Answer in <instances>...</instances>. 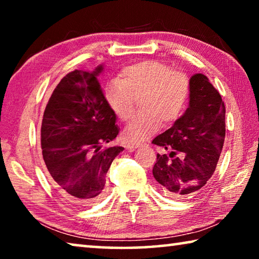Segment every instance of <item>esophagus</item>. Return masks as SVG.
<instances>
[{
  "label": "esophagus",
  "instance_id": "esophagus-1",
  "mask_svg": "<svg viewBox=\"0 0 259 259\" xmlns=\"http://www.w3.org/2000/svg\"><path fill=\"white\" fill-rule=\"evenodd\" d=\"M140 145L139 144H134V143H130V144H128V146H126V148H128V150L130 151V152H133V151H135L136 148H138Z\"/></svg>",
  "mask_w": 259,
  "mask_h": 259
}]
</instances>
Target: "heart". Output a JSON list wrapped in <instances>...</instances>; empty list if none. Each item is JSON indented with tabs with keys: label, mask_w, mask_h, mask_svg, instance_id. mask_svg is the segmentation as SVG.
I'll use <instances>...</instances> for the list:
<instances>
[{
	"label": "heart",
	"mask_w": 259,
	"mask_h": 259,
	"mask_svg": "<svg viewBox=\"0 0 259 259\" xmlns=\"http://www.w3.org/2000/svg\"><path fill=\"white\" fill-rule=\"evenodd\" d=\"M191 96V81L185 73L171 71L161 61L145 60L123 68L121 78L109 80L104 97L122 121L129 120L140 98L142 112L123 131L128 142H139L156 133L162 123L170 124L185 111Z\"/></svg>",
	"instance_id": "b5f03b06"
}]
</instances>
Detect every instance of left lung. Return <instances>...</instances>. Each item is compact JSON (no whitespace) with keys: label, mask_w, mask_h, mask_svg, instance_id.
Instances as JSON below:
<instances>
[{"label":"left lung","mask_w":259,"mask_h":259,"mask_svg":"<svg viewBox=\"0 0 259 259\" xmlns=\"http://www.w3.org/2000/svg\"><path fill=\"white\" fill-rule=\"evenodd\" d=\"M190 106L171 128L153 139L169 154H157L153 176L172 199L195 195L216 169L225 139V105L203 74L191 77Z\"/></svg>","instance_id":"left-lung-1"}]
</instances>
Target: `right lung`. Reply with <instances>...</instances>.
Here are the masks:
<instances>
[{
  "label": "right lung",
  "instance_id": "add662e5",
  "mask_svg": "<svg viewBox=\"0 0 259 259\" xmlns=\"http://www.w3.org/2000/svg\"><path fill=\"white\" fill-rule=\"evenodd\" d=\"M73 71L56 87L43 114L42 156L50 182L64 198L90 205L105 193L106 174L122 146L103 148L119 135L116 115L106 103L98 75Z\"/></svg>",
  "mask_w": 259,
  "mask_h": 259
}]
</instances>
